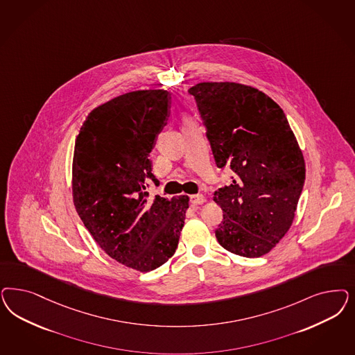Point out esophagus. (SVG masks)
Returning a JSON list of instances; mask_svg holds the SVG:
<instances>
[{
    "instance_id": "obj_1",
    "label": "esophagus",
    "mask_w": 355,
    "mask_h": 355,
    "mask_svg": "<svg viewBox=\"0 0 355 355\" xmlns=\"http://www.w3.org/2000/svg\"><path fill=\"white\" fill-rule=\"evenodd\" d=\"M189 201L192 205H201L205 202V197L202 195H192L189 197Z\"/></svg>"
}]
</instances>
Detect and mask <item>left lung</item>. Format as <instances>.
<instances>
[{"instance_id": "1", "label": "left lung", "mask_w": 355, "mask_h": 355, "mask_svg": "<svg viewBox=\"0 0 355 355\" xmlns=\"http://www.w3.org/2000/svg\"><path fill=\"white\" fill-rule=\"evenodd\" d=\"M188 92L218 168L229 166L235 173L213 197L223 211L218 243L243 257H260L285 236L295 216L306 179L297 138L282 108L254 87L202 82Z\"/></svg>"}]
</instances>
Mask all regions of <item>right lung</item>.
<instances>
[{
  "label": "right lung",
  "mask_w": 355,
  "mask_h": 355,
  "mask_svg": "<svg viewBox=\"0 0 355 355\" xmlns=\"http://www.w3.org/2000/svg\"><path fill=\"white\" fill-rule=\"evenodd\" d=\"M170 92L120 95L87 116L76 138L73 200L110 257L139 272L168 261L179 244L188 196L150 197V153L170 116Z\"/></svg>",
  "instance_id": "1"
}]
</instances>
